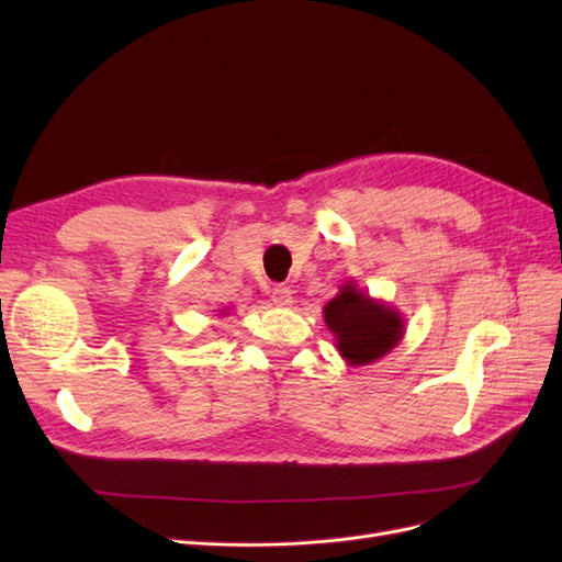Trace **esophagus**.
<instances>
[{
  "mask_svg": "<svg viewBox=\"0 0 562 562\" xmlns=\"http://www.w3.org/2000/svg\"><path fill=\"white\" fill-rule=\"evenodd\" d=\"M271 302L277 304V307H291L293 304V291L285 285H277L274 291H271Z\"/></svg>",
  "mask_w": 562,
  "mask_h": 562,
  "instance_id": "esophagus-1",
  "label": "esophagus"
}]
</instances>
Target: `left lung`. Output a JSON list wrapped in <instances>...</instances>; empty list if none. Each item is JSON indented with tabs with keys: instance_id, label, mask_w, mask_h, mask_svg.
<instances>
[{
	"instance_id": "8db88e82",
	"label": "left lung",
	"mask_w": 562,
	"mask_h": 562,
	"mask_svg": "<svg viewBox=\"0 0 562 562\" xmlns=\"http://www.w3.org/2000/svg\"><path fill=\"white\" fill-rule=\"evenodd\" d=\"M323 321L335 337V349L347 366H370L398 347L405 335V318L391 304L370 297L353 281L339 285V293L323 307Z\"/></svg>"
}]
</instances>
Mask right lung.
<instances>
[{
  "label": "right lung",
  "instance_id": "1",
  "mask_svg": "<svg viewBox=\"0 0 562 562\" xmlns=\"http://www.w3.org/2000/svg\"><path fill=\"white\" fill-rule=\"evenodd\" d=\"M220 314H225V312H220Z\"/></svg>",
  "mask_w": 562,
  "mask_h": 562
}]
</instances>
